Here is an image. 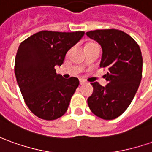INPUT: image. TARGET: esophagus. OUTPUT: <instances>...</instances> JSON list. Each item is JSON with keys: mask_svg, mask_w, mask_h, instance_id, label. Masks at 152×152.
<instances>
[{"mask_svg": "<svg viewBox=\"0 0 152 152\" xmlns=\"http://www.w3.org/2000/svg\"><path fill=\"white\" fill-rule=\"evenodd\" d=\"M85 84H86V80H80V85L83 86Z\"/></svg>", "mask_w": 152, "mask_h": 152, "instance_id": "34e87169", "label": "esophagus"}]
</instances>
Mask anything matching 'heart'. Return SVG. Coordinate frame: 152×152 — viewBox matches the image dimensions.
<instances>
[{
  "label": "heart",
  "instance_id": "heart-1",
  "mask_svg": "<svg viewBox=\"0 0 152 152\" xmlns=\"http://www.w3.org/2000/svg\"><path fill=\"white\" fill-rule=\"evenodd\" d=\"M92 44H94V43H88V44H86V46H88V45H92Z\"/></svg>",
  "mask_w": 152,
  "mask_h": 152
}]
</instances>
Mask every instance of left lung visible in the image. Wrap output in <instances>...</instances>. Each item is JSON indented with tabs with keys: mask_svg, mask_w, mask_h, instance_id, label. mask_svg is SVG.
I'll return each instance as SVG.
<instances>
[{
	"mask_svg": "<svg viewBox=\"0 0 152 152\" xmlns=\"http://www.w3.org/2000/svg\"><path fill=\"white\" fill-rule=\"evenodd\" d=\"M86 35L101 46L99 66L108 71L105 86L91 83L93 93L88 105L99 118L114 119L128 109L137 91L142 76L141 49L131 36L118 29H98Z\"/></svg>",
	"mask_w": 152,
	"mask_h": 152,
	"instance_id": "8db88e82",
	"label": "left lung"
}]
</instances>
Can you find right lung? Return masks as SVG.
I'll return each instance as SVG.
<instances>
[{
    "mask_svg": "<svg viewBox=\"0 0 152 152\" xmlns=\"http://www.w3.org/2000/svg\"><path fill=\"white\" fill-rule=\"evenodd\" d=\"M85 34L40 31L20 43L15 61L17 83L26 105L44 120H54L66 112L71 99L79 86L76 77L64 79L55 66Z\"/></svg>",
    "mask_w": 152,
    "mask_h": 152,
    "instance_id": "1",
    "label": "right lung"
}]
</instances>
